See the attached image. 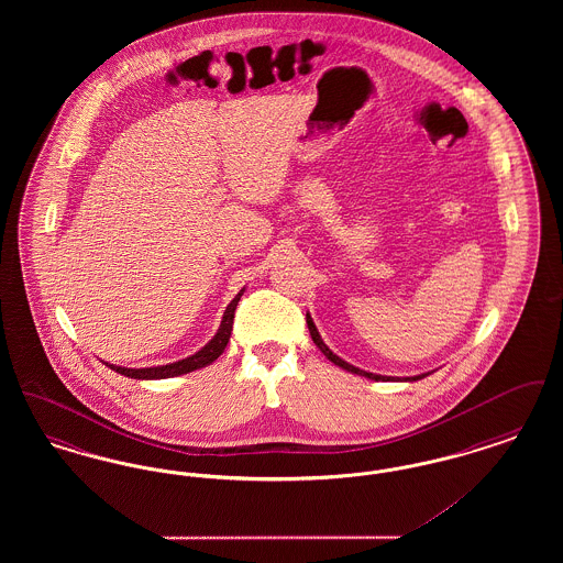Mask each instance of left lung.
<instances>
[{"mask_svg":"<svg viewBox=\"0 0 563 563\" xmlns=\"http://www.w3.org/2000/svg\"><path fill=\"white\" fill-rule=\"evenodd\" d=\"M306 322H308V329H310V335H312V342L319 346V350H321L322 354L331 361V363H335L338 367H342V369H346V372H350V374H356V375H365V377H369V379H390V377H386V375H377V374H369V372H363V369H358V367H354V365H350V363H346L344 358H340L338 354H333L331 350H329V346L324 344L321 340V335H319V329H317V324L312 322V319H310V314H306ZM429 374H422V375H413V377H405V382H416V379H422V377H427Z\"/></svg>","mask_w":563,"mask_h":563,"instance_id":"left-lung-1","label":"left lung"}]
</instances>
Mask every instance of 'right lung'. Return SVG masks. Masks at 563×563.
<instances>
[{
    "label": "right lung",
    "instance_id": "1",
    "mask_svg": "<svg viewBox=\"0 0 563 563\" xmlns=\"http://www.w3.org/2000/svg\"><path fill=\"white\" fill-rule=\"evenodd\" d=\"M242 294H244V289H241V294L236 295L230 301V306L225 308L223 319H221V324H219L213 340L205 349L198 350L196 354H191L188 358H181V361H175V363H168V365H158V367H145V369H129V367H118V365H109V363H106V365H108L109 369L126 375V377H133V379H164V377L189 374V372H196L200 367L211 365L214 358H219V354L225 350L228 342H230L232 324H234V312H236V306L241 301Z\"/></svg>",
    "mask_w": 563,
    "mask_h": 563
}]
</instances>
